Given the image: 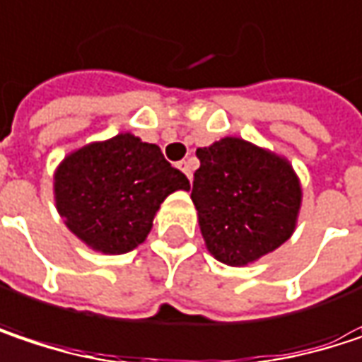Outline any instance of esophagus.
<instances>
[{"instance_id": "esophagus-1", "label": "esophagus", "mask_w": 362, "mask_h": 362, "mask_svg": "<svg viewBox=\"0 0 362 362\" xmlns=\"http://www.w3.org/2000/svg\"><path fill=\"white\" fill-rule=\"evenodd\" d=\"M178 168L184 172V176H186L188 180H192V165H190V161H180Z\"/></svg>"}]
</instances>
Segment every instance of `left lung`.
Masks as SVG:
<instances>
[{
  "instance_id": "left-lung-1",
  "label": "left lung",
  "mask_w": 362,
  "mask_h": 362,
  "mask_svg": "<svg viewBox=\"0 0 362 362\" xmlns=\"http://www.w3.org/2000/svg\"><path fill=\"white\" fill-rule=\"evenodd\" d=\"M190 199L209 253L245 266L281 247L293 233L302 188L291 165L241 138L197 148Z\"/></svg>"
}]
</instances>
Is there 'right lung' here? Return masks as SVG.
<instances>
[{
  "label": "right lung",
  "mask_w": 362,
  "mask_h": 362,
  "mask_svg": "<svg viewBox=\"0 0 362 362\" xmlns=\"http://www.w3.org/2000/svg\"><path fill=\"white\" fill-rule=\"evenodd\" d=\"M190 182L157 144L132 134L71 153L54 176L58 214L73 235L100 253H127L153 228L168 194Z\"/></svg>",
  "instance_id": "add662e5"
}]
</instances>
